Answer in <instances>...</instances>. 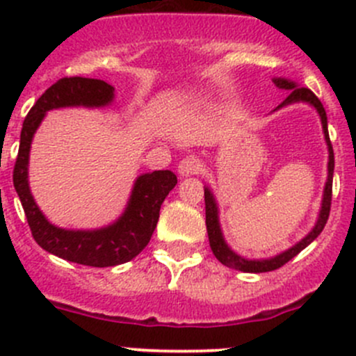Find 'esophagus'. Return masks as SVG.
I'll use <instances>...</instances> for the list:
<instances>
[{"mask_svg": "<svg viewBox=\"0 0 356 356\" xmlns=\"http://www.w3.org/2000/svg\"><path fill=\"white\" fill-rule=\"evenodd\" d=\"M200 170H201V163L196 156H186L184 160H181V163H179L177 167V172L181 177H189V175L198 174Z\"/></svg>", "mask_w": 356, "mask_h": 356, "instance_id": "obj_1", "label": "esophagus"}]
</instances>
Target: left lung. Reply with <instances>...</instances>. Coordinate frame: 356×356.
Returning a JSON list of instances; mask_svg holds the SVG:
<instances>
[{"label":"left lung","mask_w":356,"mask_h":356,"mask_svg":"<svg viewBox=\"0 0 356 356\" xmlns=\"http://www.w3.org/2000/svg\"><path fill=\"white\" fill-rule=\"evenodd\" d=\"M274 84L277 86L279 89H284V91H289L288 98L281 103L275 110H281L282 106L293 105V103H308L310 106H314L317 110L318 117H321L322 122V131H324V138H325V145H327V153H329V160H327V181H325L324 186V196H322V203H321V211H318L317 222H315L314 229L305 236L301 241H298L296 245L291 246L289 250L282 251V253L275 254V257L270 258H245L241 254L236 253L231 246L227 245L225 241L224 234H222V227H220V220H218V204L217 200H215L213 193L208 186H204V211H207V232H208V239H210V248L213 251L215 258L220 261L222 265L229 268H236V270L241 272H253V274H260V272H270L275 270V268L282 267L284 264H288L291 258L296 257L301 250H305L312 241L318 238V234L322 232L324 225L327 224L329 218V211H331V198H332V175H334V152H332V145L331 139H329V132H327V115H325L324 106H322L321 99L307 88H300L294 81H289V79H282V77H274ZM274 110V111H275Z\"/></svg>","instance_id":"1"}]
</instances>
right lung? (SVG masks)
Here are the masks:
<instances>
[{
    "mask_svg": "<svg viewBox=\"0 0 356 356\" xmlns=\"http://www.w3.org/2000/svg\"><path fill=\"white\" fill-rule=\"evenodd\" d=\"M113 98V86L99 79H60L42 92L25 117L19 156L13 168V186L35 243L48 253L89 267H115L132 260L145 250L158 224L161 203L175 188L177 177L170 170L141 174L132 186L124 213L117 220L91 231H74L56 227L39 210L29 188V155L32 138L49 110L67 106L103 108L111 105Z\"/></svg>",
    "mask_w": 356,
    "mask_h": 356,
    "instance_id": "obj_1",
    "label": "right lung"
}]
</instances>
